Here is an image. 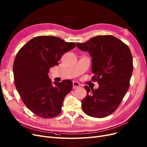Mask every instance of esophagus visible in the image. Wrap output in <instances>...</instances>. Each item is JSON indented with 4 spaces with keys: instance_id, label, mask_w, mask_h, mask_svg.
<instances>
[{
    "instance_id": "1",
    "label": "esophagus",
    "mask_w": 147,
    "mask_h": 147,
    "mask_svg": "<svg viewBox=\"0 0 147 147\" xmlns=\"http://www.w3.org/2000/svg\"><path fill=\"white\" fill-rule=\"evenodd\" d=\"M80 86V84H79V83H78L77 82H73V89L78 88Z\"/></svg>"
}]
</instances>
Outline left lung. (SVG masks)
Returning <instances> with one entry per match:
<instances>
[{"mask_svg":"<svg viewBox=\"0 0 147 147\" xmlns=\"http://www.w3.org/2000/svg\"><path fill=\"white\" fill-rule=\"evenodd\" d=\"M76 45L92 57V80L99 85L95 89L84 86L87 94L81 101L82 109L90 117H106L117 109L129 89L133 68L130 50L112 35L96 36Z\"/></svg>","mask_w":147,"mask_h":147,"instance_id":"obj_1","label":"left lung"}]
</instances>
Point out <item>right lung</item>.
Instances as JSON below:
<instances>
[{
    "label": "right lung",
    "mask_w": 147,
    "mask_h": 147,
    "mask_svg": "<svg viewBox=\"0 0 147 147\" xmlns=\"http://www.w3.org/2000/svg\"><path fill=\"white\" fill-rule=\"evenodd\" d=\"M76 44L53 36H38L18 51L14 62L15 86L28 109L37 116L50 118L61 112L63 101L71 91L73 82L49 79L50 68L58 65L62 56Z\"/></svg>",
    "instance_id": "obj_1"
}]
</instances>
